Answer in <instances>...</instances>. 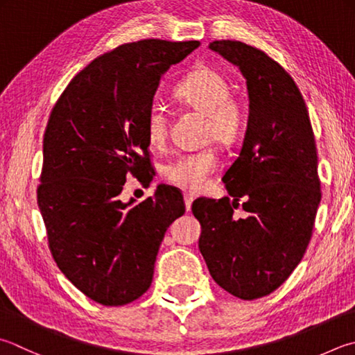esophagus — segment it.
<instances>
[{
	"instance_id": "1",
	"label": "esophagus",
	"mask_w": 355,
	"mask_h": 355,
	"mask_svg": "<svg viewBox=\"0 0 355 355\" xmlns=\"http://www.w3.org/2000/svg\"><path fill=\"white\" fill-rule=\"evenodd\" d=\"M184 200H185V209H187V211H190V210H191L193 200H195V196H193L191 193H185V195H184Z\"/></svg>"
}]
</instances>
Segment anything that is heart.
<instances>
[{"instance_id":"heart-1","label":"heart","mask_w":355,"mask_h":355,"mask_svg":"<svg viewBox=\"0 0 355 355\" xmlns=\"http://www.w3.org/2000/svg\"><path fill=\"white\" fill-rule=\"evenodd\" d=\"M176 100L202 112L207 117L205 135L219 142L235 140L244 123V108L230 97L225 77L210 66H198L176 85ZM145 130L153 146H164L168 136V114L160 103H153L146 112ZM219 162L215 148L182 153L170 160L164 168L165 179L187 191H199L209 182Z\"/></svg>"}]
</instances>
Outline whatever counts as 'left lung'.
<instances>
[{
  "label": "left lung",
  "instance_id": "1",
  "mask_svg": "<svg viewBox=\"0 0 355 355\" xmlns=\"http://www.w3.org/2000/svg\"><path fill=\"white\" fill-rule=\"evenodd\" d=\"M243 73L249 117L239 156L223 176V199L199 198V250L211 278L255 300L278 289L302 261L322 200L315 139L302 92L277 62L252 46L209 44ZM243 197L245 218L232 210Z\"/></svg>",
  "mask_w": 355,
  "mask_h": 355
}]
</instances>
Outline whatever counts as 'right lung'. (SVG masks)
I'll return each mask as SVG.
<instances>
[{
  "label": "right lung",
  "instance_id": "add662e5",
  "mask_svg": "<svg viewBox=\"0 0 355 355\" xmlns=\"http://www.w3.org/2000/svg\"><path fill=\"white\" fill-rule=\"evenodd\" d=\"M199 44L119 46L80 71L51 112L38 207L60 270L100 304H128L148 291L165 232L185 213L170 185L140 202L119 196L130 173L151 182L146 112L164 73Z\"/></svg>",
  "mask_w": 355,
  "mask_h": 355
}]
</instances>
